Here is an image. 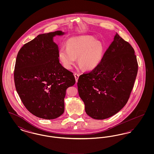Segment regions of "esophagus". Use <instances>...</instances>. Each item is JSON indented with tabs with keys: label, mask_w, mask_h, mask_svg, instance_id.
<instances>
[{
	"label": "esophagus",
	"mask_w": 154,
	"mask_h": 154,
	"mask_svg": "<svg viewBox=\"0 0 154 154\" xmlns=\"http://www.w3.org/2000/svg\"><path fill=\"white\" fill-rule=\"evenodd\" d=\"M74 77H75V81L77 82L79 77V74L77 73H74Z\"/></svg>",
	"instance_id": "34e87169"
}]
</instances>
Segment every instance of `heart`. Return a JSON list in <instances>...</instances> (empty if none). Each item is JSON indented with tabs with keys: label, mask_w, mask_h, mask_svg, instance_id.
Wrapping results in <instances>:
<instances>
[{
	"label": "heart",
	"mask_w": 154,
	"mask_h": 154,
	"mask_svg": "<svg viewBox=\"0 0 154 154\" xmlns=\"http://www.w3.org/2000/svg\"><path fill=\"white\" fill-rule=\"evenodd\" d=\"M66 46L60 48L58 56L63 66L67 69L72 67L77 57L79 65L86 70H94L102 61L103 46L94 37H72L67 41Z\"/></svg>",
	"instance_id": "obj_1"
}]
</instances>
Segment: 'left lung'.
I'll use <instances>...</instances> for the list:
<instances>
[{"mask_svg":"<svg viewBox=\"0 0 154 154\" xmlns=\"http://www.w3.org/2000/svg\"><path fill=\"white\" fill-rule=\"evenodd\" d=\"M137 71L134 49L116 33L100 64L78 80L79 94L86 113L95 119L117 114L128 102Z\"/></svg>","mask_w":154,"mask_h":154,"instance_id":"8db88e82","label":"left lung"}]
</instances>
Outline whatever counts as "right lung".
I'll return each mask as SVG.
<instances>
[{
	"label": "right lung",
	"mask_w": 154,
	"mask_h": 154,
	"mask_svg": "<svg viewBox=\"0 0 154 154\" xmlns=\"http://www.w3.org/2000/svg\"><path fill=\"white\" fill-rule=\"evenodd\" d=\"M60 30L38 35L24 44L15 65V86L26 109L34 116L52 119L64 112L67 88L74 85L73 73L59 63L55 36Z\"/></svg>",
	"instance_id": "add662e5"
}]
</instances>
